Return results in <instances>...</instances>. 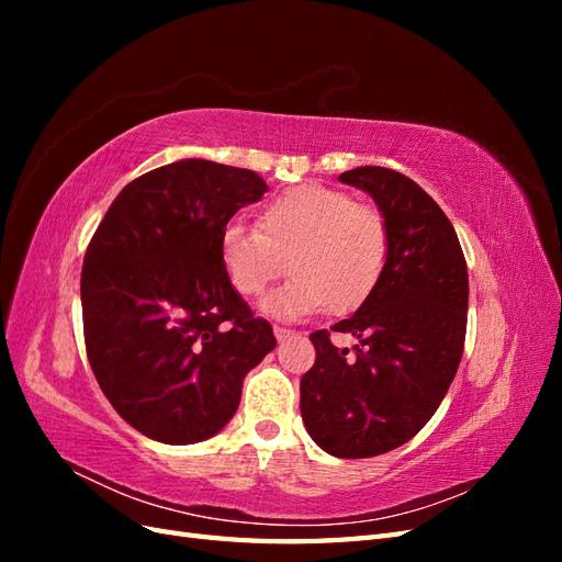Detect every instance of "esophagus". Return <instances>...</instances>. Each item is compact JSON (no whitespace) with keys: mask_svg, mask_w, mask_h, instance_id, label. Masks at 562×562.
Listing matches in <instances>:
<instances>
[{"mask_svg":"<svg viewBox=\"0 0 562 562\" xmlns=\"http://www.w3.org/2000/svg\"><path fill=\"white\" fill-rule=\"evenodd\" d=\"M274 335H277L279 342H283V339H288V337L293 335V330L291 328H283V326H274Z\"/></svg>","mask_w":562,"mask_h":562,"instance_id":"obj_1","label":"esophagus"}]
</instances>
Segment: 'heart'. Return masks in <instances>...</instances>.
<instances>
[{"instance_id":"1","label":"heart","mask_w":562,"mask_h":562,"mask_svg":"<svg viewBox=\"0 0 562 562\" xmlns=\"http://www.w3.org/2000/svg\"><path fill=\"white\" fill-rule=\"evenodd\" d=\"M384 217L347 192L297 184L260 211L258 227L229 223L220 258L234 291L260 300L283 271H293L267 312L302 318L318 310L347 312L375 288L386 260Z\"/></svg>"}]
</instances>
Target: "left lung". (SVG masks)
<instances>
[{"label":"left lung","instance_id":"8db88e82","mask_svg":"<svg viewBox=\"0 0 562 562\" xmlns=\"http://www.w3.org/2000/svg\"><path fill=\"white\" fill-rule=\"evenodd\" d=\"M368 192L386 225L384 269L363 304L333 326L355 351L310 335L312 370L300 380V413L314 443L363 459L407 443L438 411L462 361L469 274L448 215L422 187L382 166L339 176Z\"/></svg>","mask_w":562,"mask_h":562}]
</instances>
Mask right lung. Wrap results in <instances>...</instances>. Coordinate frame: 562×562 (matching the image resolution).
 I'll return each instance as SVG.
<instances>
[{"label":"right lung","mask_w":562,"mask_h":562,"mask_svg":"<svg viewBox=\"0 0 562 562\" xmlns=\"http://www.w3.org/2000/svg\"><path fill=\"white\" fill-rule=\"evenodd\" d=\"M267 182L248 168L182 159L128 182L83 255V342L133 429L168 446L215 436L244 378L277 347L220 258L232 215Z\"/></svg>","instance_id":"1"}]
</instances>
